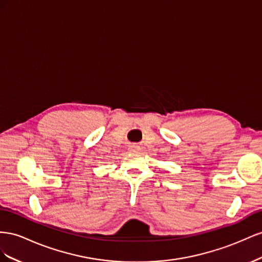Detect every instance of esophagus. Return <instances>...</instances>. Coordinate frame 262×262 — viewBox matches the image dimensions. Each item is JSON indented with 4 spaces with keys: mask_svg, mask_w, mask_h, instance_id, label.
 Returning a JSON list of instances; mask_svg holds the SVG:
<instances>
[{
    "mask_svg": "<svg viewBox=\"0 0 262 262\" xmlns=\"http://www.w3.org/2000/svg\"><path fill=\"white\" fill-rule=\"evenodd\" d=\"M129 150H130L132 152H135L136 150H138V147H135V146H132V147L129 148Z\"/></svg>",
    "mask_w": 262,
    "mask_h": 262,
    "instance_id": "34e87169",
    "label": "esophagus"
}]
</instances>
